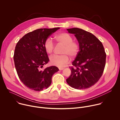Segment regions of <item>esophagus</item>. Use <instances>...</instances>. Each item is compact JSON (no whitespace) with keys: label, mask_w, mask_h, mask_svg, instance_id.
Returning a JSON list of instances; mask_svg holds the SVG:
<instances>
[{"label":"esophagus","mask_w":120,"mask_h":120,"mask_svg":"<svg viewBox=\"0 0 120 120\" xmlns=\"http://www.w3.org/2000/svg\"><path fill=\"white\" fill-rule=\"evenodd\" d=\"M58 68H59V70H63V69H64V68L63 67H59Z\"/></svg>","instance_id":"34e87169"}]
</instances>
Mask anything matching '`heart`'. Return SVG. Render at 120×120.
<instances>
[{"instance_id":"obj_1","label":"heart","mask_w":120,"mask_h":120,"mask_svg":"<svg viewBox=\"0 0 120 120\" xmlns=\"http://www.w3.org/2000/svg\"><path fill=\"white\" fill-rule=\"evenodd\" d=\"M56 40L59 45H63L62 50V55H55L50 58V63L52 65L58 67H62L68 63L69 57H75L77 55L79 45L77 42L73 41V37L69 34L63 32L58 34L55 37ZM44 48L45 52L49 55L52 54L55 44L51 38H48L45 41Z\"/></svg>"}]
</instances>
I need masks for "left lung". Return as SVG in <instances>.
Wrapping results in <instances>:
<instances>
[{"mask_svg": "<svg viewBox=\"0 0 120 120\" xmlns=\"http://www.w3.org/2000/svg\"><path fill=\"white\" fill-rule=\"evenodd\" d=\"M73 34L79 45V51L70 66V76L66 79L70 86L85 89L93 86L103 74L106 53L101 42L92 33L78 28L67 29Z\"/></svg>", "mask_w": 120, "mask_h": 120, "instance_id": "left-lung-1", "label": "left lung"}]
</instances>
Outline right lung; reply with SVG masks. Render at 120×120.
<instances>
[{
	"label": "right lung",
	"mask_w": 120,
	"mask_h": 120,
	"mask_svg": "<svg viewBox=\"0 0 120 120\" xmlns=\"http://www.w3.org/2000/svg\"><path fill=\"white\" fill-rule=\"evenodd\" d=\"M59 28L35 30L26 34L16 44L14 55L15 69L21 81L31 90L47 89L53 75L59 70L55 66L41 68L49 60L44 46L45 41Z\"/></svg>",
	"instance_id": "right-lung-1"
}]
</instances>
